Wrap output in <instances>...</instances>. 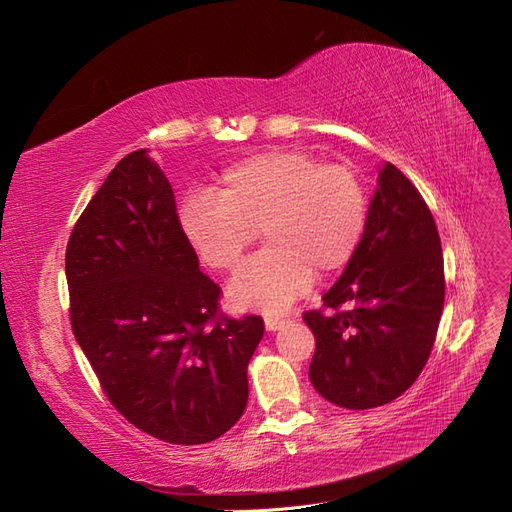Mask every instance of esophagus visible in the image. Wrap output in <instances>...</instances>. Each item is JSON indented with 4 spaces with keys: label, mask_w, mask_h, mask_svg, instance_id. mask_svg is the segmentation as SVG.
Wrapping results in <instances>:
<instances>
[{
    "label": "esophagus",
    "mask_w": 512,
    "mask_h": 512,
    "mask_svg": "<svg viewBox=\"0 0 512 512\" xmlns=\"http://www.w3.org/2000/svg\"><path fill=\"white\" fill-rule=\"evenodd\" d=\"M264 324H266V330H268V332H276V330H281V328L285 326V319H279V317H266V319H264Z\"/></svg>",
    "instance_id": "1"
}]
</instances>
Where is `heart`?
<instances>
[{
	"label": "heart",
	"mask_w": 512,
	"mask_h": 512,
	"mask_svg": "<svg viewBox=\"0 0 512 512\" xmlns=\"http://www.w3.org/2000/svg\"><path fill=\"white\" fill-rule=\"evenodd\" d=\"M369 216L358 175L321 165L302 150H270L227 167L216 195L191 193L180 225L203 264L233 270L261 231L266 246L227 287L236 309L279 313L300 298L319 274L354 257Z\"/></svg>",
	"instance_id": "heart-1"
}]
</instances>
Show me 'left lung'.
Wrapping results in <instances>:
<instances>
[{
	"label": "left lung",
	"mask_w": 512,
	"mask_h": 512,
	"mask_svg": "<svg viewBox=\"0 0 512 512\" xmlns=\"http://www.w3.org/2000/svg\"><path fill=\"white\" fill-rule=\"evenodd\" d=\"M324 306L334 311L304 313L315 334L309 379L321 397L371 410L416 382L444 309V257L425 199L390 163L379 167L362 240Z\"/></svg>",
	"instance_id": "left-lung-1"
}]
</instances>
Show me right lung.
Here are the masks:
<instances>
[{
    "instance_id": "obj_1",
    "label": "right lung",
    "mask_w": 512,
    "mask_h": 512,
    "mask_svg": "<svg viewBox=\"0 0 512 512\" xmlns=\"http://www.w3.org/2000/svg\"><path fill=\"white\" fill-rule=\"evenodd\" d=\"M70 324L109 401L169 444H206L246 410L264 319L218 317L171 184L148 150L124 156L66 248Z\"/></svg>"
}]
</instances>
